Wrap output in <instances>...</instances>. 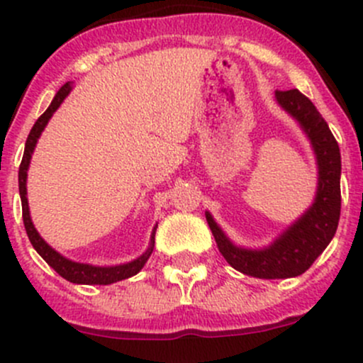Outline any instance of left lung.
<instances>
[{"label":"left lung","mask_w":363,"mask_h":363,"mask_svg":"<svg viewBox=\"0 0 363 363\" xmlns=\"http://www.w3.org/2000/svg\"><path fill=\"white\" fill-rule=\"evenodd\" d=\"M276 98L281 107L302 124L316 152L320 182L313 207L263 251L235 247L211 214H205L226 262L239 272L259 279H284L306 272L332 240L340 216V152L327 121L300 91H276Z\"/></svg>","instance_id":"left-lung-1"}]
</instances>
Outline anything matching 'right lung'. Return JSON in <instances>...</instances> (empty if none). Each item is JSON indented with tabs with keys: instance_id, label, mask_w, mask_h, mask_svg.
I'll return each instance as SVG.
<instances>
[{
	"instance_id": "add662e5",
	"label": "right lung",
	"mask_w": 363,
	"mask_h": 363,
	"mask_svg": "<svg viewBox=\"0 0 363 363\" xmlns=\"http://www.w3.org/2000/svg\"><path fill=\"white\" fill-rule=\"evenodd\" d=\"M72 91V82H67L57 94L54 96L52 104L49 105L45 112L36 119V123L33 124L31 131L28 135V140H26V149H24V156L23 161H21L19 167V193H21V202H23V221H24V228L26 233L29 237V242L33 244L36 252L60 274L61 277L69 281V283H77V284H112L117 283V281H123L126 277L135 276L137 272H140L142 267L145 265L147 258L151 256L152 247H155V232H152V239H151V246L149 250L140 256V258L133 259L130 263H124V265H117V267H93V265H86V263H77V262H69V259L63 258L60 252H56L42 237L38 235V232L33 226L31 218H29V207H28V199H26V177H28V167H29V160H31L33 149H35L36 140L42 135L43 128L45 124L49 123V119L52 117V113L57 111L61 104H63L65 98L68 96V93Z\"/></svg>"
}]
</instances>
